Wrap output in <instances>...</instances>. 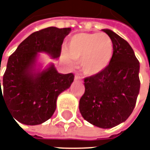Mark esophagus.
<instances>
[{"instance_id":"esophagus-1","label":"esophagus","mask_w":150,"mask_h":150,"mask_svg":"<svg viewBox=\"0 0 150 150\" xmlns=\"http://www.w3.org/2000/svg\"><path fill=\"white\" fill-rule=\"evenodd\" d=\"M81 79H82V78H81L79 75H78V74L75 75V81H80Z\"/></svg>"}]
</instances>
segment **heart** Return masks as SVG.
<instances>
[{"label": "heart", "mask_w": 150, "mask_h": 150, "mask_svg": "<svg viewBox=\"0 0 150 150\" xmlns=\"http://www.w3.org/2000/svg\"><path fill=\"white\" fill-rule=\"evenodd\" d=\"M67 53L62 59L68 66L73 61H80L82 71L86 75H96L109 64L113 53L112 39L106 33H78L70 38Z\"/></svg>", "instance_id": "heart-1"}]
</instances>
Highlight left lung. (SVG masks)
I'll list each match as a JSON object with an SVG mask.
<instances>
[{"mask_svg":"<svg viewBox=\"0 0 150 150\" xmlns=\"http://www.w3.org/2000/svg\"><path fill=\"white\" fill-rule=\"evenodd\" d=\"M113 53L106 68L84 78L85 92L79 110L85 120L102 129L124 122L132 113L140 88L139 62L127 41L108 29Z\"/></svg>","mask_w":150,"mask_h":150,"instance_id":"obj_1","label":"left lung"}]
</instances>
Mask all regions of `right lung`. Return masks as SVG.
Instances as JSON below:
<instances>
[{
	"label": "right lung",
	"mask_w": 150,
	"mask_h": 150,
	"mask_svg": "<svg viewBox=\"0 0 150 150\" xmlns=\"http://www.w3.org/2000/svg\"><path fill=\"white\" fill-rule=\"evenodd\" d=\"M70 32L69 27L51 26L33 32L9 57L3 94L0 80V106L1 102L5 103L18 122L37 125L48 120L56 110L58 95L71 86L73 73H58L52 64L42 72L35 71L38 52L59 57L62 44Z\"/></svg>",
	"instance_id": "right-lung-1"
}]
</instances>
